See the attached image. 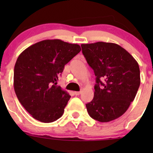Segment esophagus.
Returning a JSON list of instances; mask_svg holds the SVG:
<instances>
[{
  "mask_svg": "<svg viewBox=\"0 0 153 153\" xmlns=\"http://www.w3.org/2000/svg\"><path fill=\"white\" fill-rule=\"evenodd\" d=\"M74 94L75 96H79V95L81 94V91H75Z\"/></svg>",
  "mask_w": 153,
  "mask_h": 153,
  "instance_id": "esophagus-1",
  "label": "esophagus"
}]
</instances>
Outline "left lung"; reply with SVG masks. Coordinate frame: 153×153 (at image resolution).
Segmentation results:
<instances>
[{
    "mask_svg": "<svg viewBox=\"0 0 153 153\" xmlns=\"http://www.w3.org/2000/svg\"><path fill=\"white\" fill-rule=\"evenodd\" d=\"M82 52L94 70V97L85 104L91 118L108 122L124 114L134 101L140 84L137 62L114 43L82 44Z\"/></svg>",
    "mask_w": 153,
    "mask_h": 153,
    "instance_id": "1",
    "label": "left lung"
}]
</instances>
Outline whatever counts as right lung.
<instances>
[{
  "mask_svg": "<svg viewBox=\"0 0 153 153\" xmlns=\"http://www.w3.org/2000/svg\"><path fill=\"white\" fill-rule=\"evenodd\" d=\"M81 50L77 44L60 39L39 42L23 51L14 67L13 86L19 102L44 123L60 118L71 99L57 85L65 65Z\"/></svg>",
  "mask_w": 153,
  "mask_h": 153,
  "instance_id": "right-lung-1",
  "label": "right lung"
}]
</instances>
